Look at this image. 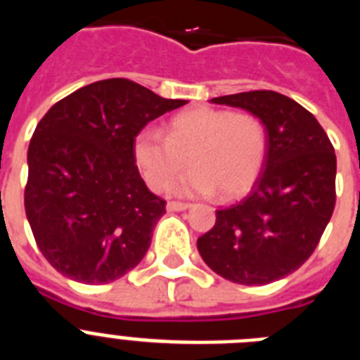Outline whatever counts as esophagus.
Wrapping results in <instances>:
<instances>
[{"instance_id":"34e87169","label":"esophagus","mask_w":360,"mask_h":360,"mask_svg":"<svg viewBox=\"0 0 360 360\" xmlns=\"http://www.w3.org/2000/svg\"><path fill=\"white\" fill-rule=\"evenodd\" d=\"M191 207V203L184 202H167V211H187Z\"/></svg>"}]
</instances>
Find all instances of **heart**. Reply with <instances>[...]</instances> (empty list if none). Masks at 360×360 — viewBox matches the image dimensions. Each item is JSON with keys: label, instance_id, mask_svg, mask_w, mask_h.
<instances>
[{"label": "heart", "instance_id": "heart-1", "mask_svg": "<svg viewBox=\"0 0 360 360\" xmlns=\"http://www.w3.org/2000/svg\"><path fill=\"white\" fill-rule=\"evenodd\" d=\"M174 195L200 196L219 191L234 198L249 189L262 173L266 157V129L259 117L218 108H195L176 113L167 122V135L146 126L133 139V158L148 186Z\"/></svg>", "mask_w": 360, "mask_h": 360}]
</instances>
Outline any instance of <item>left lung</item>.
I'll list each match as a JSON object with an SVG mask.
<instances>
[{
  "label": "left lung",
  "instance_id": "left-lung-1",
  "mask_svg": "<svg viewBox=\"0 0 360 360\" xmlns=\"http://www.w3.org/2000/svg\"><path fill=\"white\" fill-rule=\"evenodd\" d=\"M211 103L259 117L266 157L249 195L216 211L214 227L196 241L198 252L229 281L269 285L316 250L335 207V151L316 117L287 95L256 90Z\"/></svg>",
  "mask_w": 360,
  "mask_h": 360
}]
</instances>
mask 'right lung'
I'll use <instances>...</instances> for the list:
<instances>
[{"label":"right lung","mask_w":360,"mask_h":360,"mask_svg":"<svg viewBox=\"0 0 360 360\" xmlns=\"http://www.w3.org/2000/svg\"><path fill=\"white\" fill-rule=\"evenodd\" d=\"M184 104L128 79H106L46 111L28 146L25 211L57 272L103 285L142 262L165 202L141 178L133 139Z\"/></svg>","instance_id":"right-lung-1"}]
</instances>
